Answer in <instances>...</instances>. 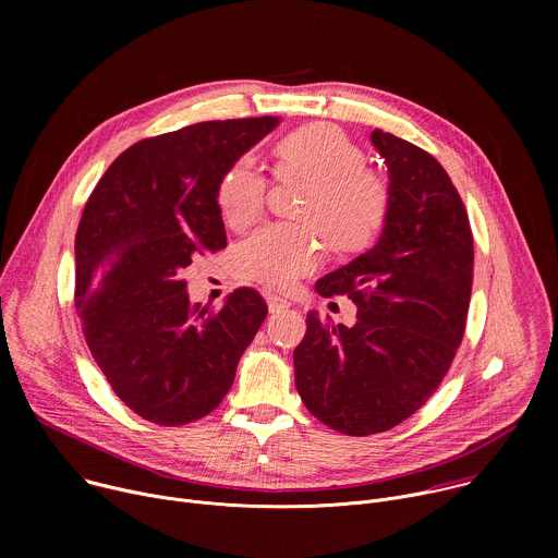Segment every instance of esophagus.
Returning a JSON list of instances; mask_svg holds the SVG:
<instances>
[{
	"mask_svg": "<svg viewBox=\"0 0 558 558\" xmlns=\"http://www.w3.org/2000/svg\"><path fill=\"white\" fill-rule=\"evenodd\" d=\"M267 304H269V313H271V315H274V313H280V311H284V308L291 306V302L284 300V298H280V295H267Z\"/></svg>",
	"mask_w": 558,
	"mask_h": 558,
	"instance_id": "esophagus-1",
	"label": "esophagus"
}]
</instances>
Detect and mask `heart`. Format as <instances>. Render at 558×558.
<instances>
[{
  "label": "heart",
  "mask_w": 558,
  "mask_h": 558,
  "mask_svg": "<svg viewBox=\"0 0 558 558\" xmlns=\"http://www.w3.org/2000/svg\"><path fill=\"white\" fill-rule=\"evenodd\" d=\"M364 149L338 125L311 123L276 143V174L311 181L298 218L311 225H265L238 245L235 274L287 291L323 260V233L333 252L351 254L368 247L388 216V185L366 168ZM267 201V179L250 161L233 163L218 181L216 203L222 220L243 229Z\"/></svg>",
  "instance_id": "1"
}]
</instances>
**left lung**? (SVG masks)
Listing matches in <instances>:
<instances>
[{
	"label": "left lung",
	"mask_w": 558,
	"mask_h": 558,
	"mask_svg": "<svg viewBox=\"0 0 558 558\" xmlns=\"http://www.w3.org/2000/svg\"><path fill=\"white\" fill-rule=\"evenodd\" d=\"M388 172V216L377 243L315 282L349 295L353 327L306 315L293 351L304 407L338 433L366 437L409 420L437 390L465 331L472 231L457 187L435 156L373 130Z\"/></svg>",
	"instance_id": "left-lung-1"
}]
</instances>
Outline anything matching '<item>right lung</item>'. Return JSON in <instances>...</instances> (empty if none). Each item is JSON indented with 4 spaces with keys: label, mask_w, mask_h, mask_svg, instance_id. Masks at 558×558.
<instances>
[{
    "label": "right lung",
    "mask_w": 558,
    "mask_h": 558,
    "mask_svg": "<svg viewBox=\"0 0 558 558\" xmlns=\"http://www.w3.org/2000/svg\"><path fill=\"white\" fill-rule=\"evenodd\" d=\"M280 123L205 121L134 143L97 183L74 238V306L119 400L161 426L211 413L267 317L254 289L192 304V258L227 245L220 177Z\"/></svg>",
    "instance_id": "1"
}]
</instances>
